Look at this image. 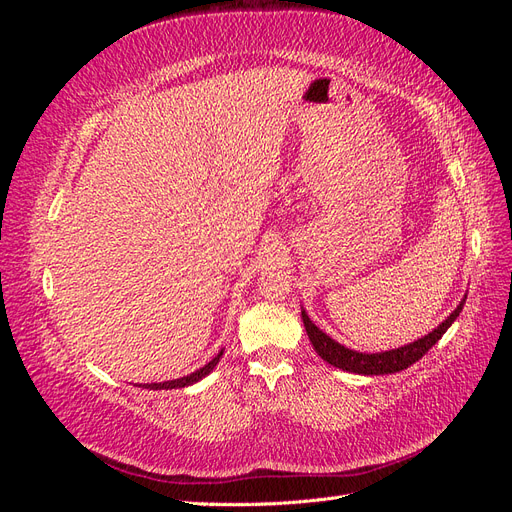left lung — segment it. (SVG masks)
<instances>
[{
  "label": "left lung",
  "instance_id": "left-lung-1",
  "mask_svg": "<svg viewBox=\"0 0 512 512\" xmlns=\"http://www.w3.org/2000/svg\"><path fill=\"white\" fill-rule=\"evenodd\" d=\"M463 299L455 312L448 316L438 329H433L429 335L421 337L418 342L401 346L397 350H389V352H376V354H363L356 352L350 348H344L342 344H337L335 339H331L327 333H322L316 324L309 320V316L305 312H301L305 331L309 335V342H312L314 350L320 354V359H324L327 363H331L333 367H339L344 371H352V374H363V376H382V374H395V371H401L410 367L412 363H416L418 359H423L427 354V350L438 342V339L446 333V329L451 327L455 322V318L459 316V312L463 309Z\"/></svg>",
  "mask_w": 512,
  "mask_h": 512
}]
</instances>
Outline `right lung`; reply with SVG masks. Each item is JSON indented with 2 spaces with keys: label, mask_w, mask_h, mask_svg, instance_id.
<instances>
[{
  "label": "right lung",
  "mask_w": 512,
  "mask_h": 512,
  "mask_svg": "<svg viewBox=\"0 0 512 512\" xmlns=\"http://www.w3.org/2000/svg\"><path fill=\"white\" fill-rule=\"evenodd\" d=\"M224 352H220L218 356H215V359H211L205 367H200L198 371H194V374H190V376H183V378H177V380H168V382H151V384H145V389H153V391H158V389H183V386H190V384H194V382H198V380H203L209 371L218 365V361H220V356H222Z\"/></svg>",
  "instance_id": "add662e5"
}]
</instances>
